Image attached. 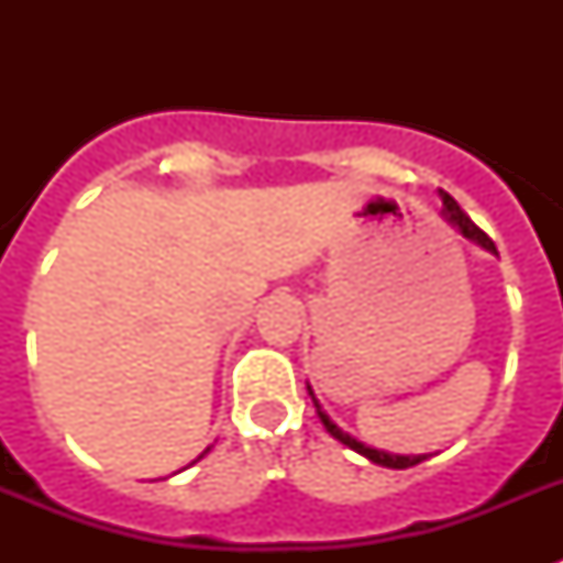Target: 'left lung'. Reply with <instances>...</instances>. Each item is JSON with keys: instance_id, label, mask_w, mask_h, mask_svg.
<instances>
[{"instance_id": "8db88e82", "label": "left lung", "mask_w": 563, "mask_h": 563, "mask_svg": "<svg viewBox=\"0 0 563 563\" xmlns=\"http://www.w3.org/2000/svg\"><path fill=\"white\" fill-rule=\"evenodd\" d=\"M438 195H441V201H444V207H441V216H444V221L450 224L453 230H459L467 242H473V245H479L482 251H488V254L497 256V247H494V242H490L485 233H482L476 224L471 221V216L459 207V203L453 201V195H446L444 189H438ZM307 391L309 397H312V402H316V411H318V418H321V423H324V429L330 432V435L335 438V441H342L344 446H351L353 453H360L365 455L368 462L379 464V467H391V471H402V467H415V464H420L423 459H429L427 453L423 455H397V453H385V450H376V446H368V444H362L360 438H353L351 432H344L339 423H335L330 415L324 411V406L318 402L316 391H312V385H307Z\"/></svg>"}]
</instances>
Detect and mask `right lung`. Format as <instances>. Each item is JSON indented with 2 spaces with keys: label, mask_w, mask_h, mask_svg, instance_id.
<instances>
[{
  "label": "right lung",
  "mask_w": 563,
  "mask_h": 563,
  "mask_svg": "<svg viewBox=\"0 0 563 563\" xmlns=\"http://www.w3.org/2000/svg\"><path fill=\"white\" fill-rule=\"evenodd\" d=\"M203 453H210V446H207V450H203ZM203 453H201V455H198V459H203ZM198 459H195V462H198Z\"/></svg>",
  "instance_id": "1"
}]
</instances>
